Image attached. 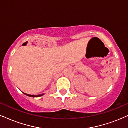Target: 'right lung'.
Masks as SVG:
<instances>
[{
    "instance_id": "1",
    "label": "right lung",
    "mask_w": 128,
    "mask_h": 128,
    "mask_svg": "<svg viewBox=\"0 0 128 128\" xmlns=\"http://www.w3.org/2000/svg\"><path fill=\"white\" fill-rule=\"evenodd\" d=\"M22 93H23L24 94H25L26 96H29V97H32V98H38V97L42 96L43 95H44V93L41 94H39V95H30V94H28L24 93V92H22Z\"/></svg>"
}]
</instances>
